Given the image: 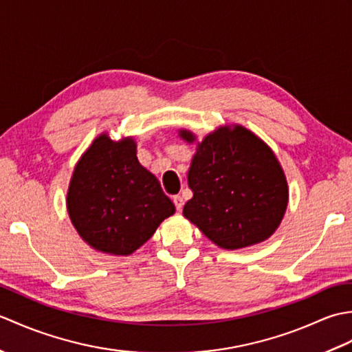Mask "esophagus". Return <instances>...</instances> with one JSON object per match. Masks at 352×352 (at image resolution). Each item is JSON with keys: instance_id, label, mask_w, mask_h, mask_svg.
Wrapping results in <instances>:
<instances>
[{"instance_id": "obj_1", "label": "esophagus", "mask_w": 352, "mask_h": 352, "mask_svg": "<svg viewBox=\"0 0 352 352\" xmlns=\"http://www.w3.org/2000/svg\"><path fill=\"white\" fill-rule=\"evenodd\" d=\"M172 201H174L177 210L182 212V208H183V206H184V199H183L182 197H174V198H172Z\"/></svg>"}]
</instances>
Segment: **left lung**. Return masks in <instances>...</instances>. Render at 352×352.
I'll use <instances>...</instances> for the list:
<instances>
[{"mask_svg": "<svg viewBox=\"0 0 352 352\" xmlns=\"http://www.w3.org/2000/svg\"><path fill=\"white\" fill-rule=\"evenodd\" d=\"M180 138L195 142L193 133ZM183 214L223 250L266 241L286 212V175L272 149L242 125L221 126L198 142Z\"/></svg>", "mask_w": 352, "mask_h": 352, "instance_id": "1", "label": "left lung"}]
</instances>
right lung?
Listing matches in <instances>:
<instances>
[{"label": "right lung", "instance_id": "1", "mask_svg": "<svg viewBox=\"0 0 352 352\" xmlns=\"http://www.w3.org/2000/svg\"><path fill=\"white\" fill-rule=\"evenodd\" d=\"M66 207L94 250L129 256L175 213L159 180L139 163L133 138L100 134L76 164Z\"/></svg>", "mask_w": 352, "mask_h": 352}]
</instances>
